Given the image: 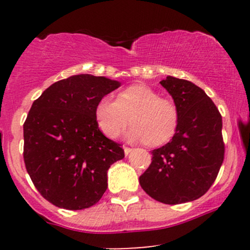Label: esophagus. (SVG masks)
I'll return each mask as SVG.
<instances>
[{"mask_svg": "<svg viewBox=\"0 0 250 250\" xmlns=\"http://www.w3.org/2000/svg\"><path fill=\"white\" fill-rule=\"evenodd\" d=\"M123 149H125V156H127V155L130 154V153H131V150H133V149L129 148V147H123Z\"/></svg>", "mask_w": 250, "mask_h": 250, "instance_id": "34e87169", "label": "esophagus"}]
</instances>
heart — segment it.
Masks as SVG:
<instances>
[{
  "label": "heart",
  "mask_w": 250,
  "mask_h": 250,
  "mask_svg": "<svg viewBox=\"0 0 250 250\" xmlns=\"http://www.w3.org/2000/svg\"><path fill=\"white\" fill-rule=\"evenodd\" d=\"M96 123L105 136L114 139L130 123L127 136L131 141L147 142L160 147L170 141L179 128L180 114L174 101L160 97L146 84L129 85L117 94L116 100L102 97L94 110Z\"/></svg>",
  "instance_id": "1"
}]
</instances>
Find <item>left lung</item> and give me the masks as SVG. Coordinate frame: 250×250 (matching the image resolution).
I'll list each match as a JSON object with an SVG mask.
<instances>
[{"instance_id":"obj_1","label":"left lung","mask_w":250,"mask_h":250,"mask_svg":"<svg viewBox=\"0 0 250 250\" xmlns=\"http://www.w3.org/2000/svg\"><path fill=\"white\" fill-rule=\"evenodd\" d=\"M160 83L179 109V128L171 141L154 149L140 185L154 200L179 205L197 200L216 180L225 159L222 116L194 83L173 76Z\"/></svg>"}]
</instances>
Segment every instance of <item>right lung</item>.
I'll return each instance as SVG.
<instances>
[{
	"label": "right lung",
	"mask_w": 250,
	"mask_h": 250,
	"mask_svg": "<svg viewBox=\"0 0 250 250\" xmlns=\"http://www.w3.org/2000/svg\"><path fill=\"white\" fill-rule=\"evenodd\" d=\"M120 82L89 74L61 80L35 100L23 125V160L39 193L59 208L81 210L107 190V171L125 157L94 110Z\"/></svg>",
	"instance_id": "add662e5"
}]
</instances>
